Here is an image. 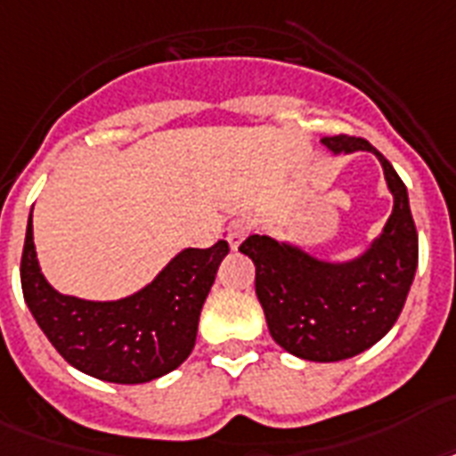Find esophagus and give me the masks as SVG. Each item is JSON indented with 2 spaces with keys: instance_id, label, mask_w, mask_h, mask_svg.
<instances>
[{
  "instance_id": "34e87169",
  "label": "esophagus",
  "mask_w": 456,
  "mask_h": 456,
  "mask_svg": "<svg viewBox=\"0 0 456 456\" xmlns=\"http://www.w3.org/2000/svg\"><path fill=\"white\" fill-rule=\"evenodd\" d=\"M248 232H250V220H248V217H234V220L229 222V227H227L229 248H232V250H239V246L243 243Z\"/></svg>"
}]
</instances>
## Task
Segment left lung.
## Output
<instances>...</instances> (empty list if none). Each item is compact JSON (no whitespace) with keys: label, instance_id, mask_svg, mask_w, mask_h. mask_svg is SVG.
Instances as JSON below:
<instances>
[{"label":"left lung","instance_id":"obj_1","mask_svg":"<svg viewBox=\"0 0 456 456\" xmlns=\"http://www.w3.org/2000/svg\"><path fill=\"white\" fill-rule=\"evenodd\" d=\"M332 151H372L394 194L384 234L354 262H321L288 243L253 234L239 246L255 265V292L273 342L305 361L335 362L370 349L403 312L419 243L408 190L394 166L362 138L325 135Z\"/></svg>","mask_w":456,"mask_h":456}]
</instances>
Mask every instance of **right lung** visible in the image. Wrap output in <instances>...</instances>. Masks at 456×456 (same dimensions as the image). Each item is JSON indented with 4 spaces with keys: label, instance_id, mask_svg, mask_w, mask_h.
Segmentation results:
<instances>
[{
    "label": "right lung",
    "instance_id": "obj_1",
    "mask_svg": "<svg viewBox=\"0 0 456 456\" xmlns=\"http://www.w3.org/2000/svg\"><path fill=\"white\" fill-rule=\"evenodd\" d=\"M227 253V240L187 248L131 297L88 302L48 286L37 262L29 216L20 286L35 321L69 365L105 382L142 384L187 361L201 306Z\"/></svg>",
    "mask_w": 456,
    "mask_h": 456
}]
</instances>
